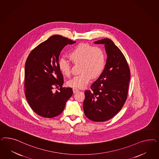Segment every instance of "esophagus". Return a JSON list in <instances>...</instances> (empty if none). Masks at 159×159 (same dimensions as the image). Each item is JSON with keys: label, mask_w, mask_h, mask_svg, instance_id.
Wrapping results in <instances>:
<instances>
[{"label": "esophagus", "mask_w": 159, "mask_h": 159, "mask_svg": "<svg viewBox=\"0 0 159 159\" xmlns=\"http://www.w3.org/2000/svg\"><path fill=\"white\" fill-rule=\"evenodd\" d=\"M73 92L74 93H76L77 92H79V90L76 89V88H73Z\"/></svg>", "instance_id": "34e87169"}]
</instances>
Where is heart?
I'll return each mask as SVG.
<instances>
[{"label": "heart", "mask_w": 159, "mask_h": 159, "mask_svg": "<svg viewBox=\"0 0 159 159\" xmlns=\"http://www.w3.org/2000/svg\"><path fill=\"white\" fill-rule=\"evenodd\" d=\"M69 56L73 62L80 63L79 70L81 72L67 81L69 86L84 88L92 77H97L102 72L106 66V53L100 47H93L88 43L79 44L70 52ZM59 67L64 75H70V63L65 58L59 59Z\"/></svg>", "instance_id": "obj_1"}]
</instances>
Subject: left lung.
Wrapping results in <instances>:
<instances>
[{"mask_svg": "<svg viewBox=\"0 0 159 159\" xmlns=\"http://www.w3.org/2000/svg\"><path fill=\"white\" fill-rule=\"evenodd\" d=\"M95 43L105 45L107 59L103 72L84 92V114L90 120L104 122L120 111L127 99L130 69L124 54L110 39L98 40Z\"/></svg>", "mask_w": 159, "mask_h": 159, "instance_id": "8db88e82", "label": "left lung"}]
</instances>
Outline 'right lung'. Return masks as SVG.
Here are the masks:
<instances>
[{"mask_svg": "<svg viewBox=\"0 0 159 159\" xmlns=\"http://www.w3.org/2000/svg\"><path fill=\"white\" fill-rule=\"evenodd\" d=\"M75 43L54 35L33 49L27 58L24 93L30 107L37 115L44 118L59 116L72 96V88L62 87L63 77L59 67V57L66 45ZM54 86H60V91L53 92Z\"/></svg>", "mask_w": 159, "mask_h": 159, "instance_id": "obj_1", "label": "right lung"}]
</instances>
